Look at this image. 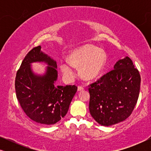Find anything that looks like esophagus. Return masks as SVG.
Returning a JSON list of instances; mask_svg holds the SVG:
<instances>
[{
    "mask_svg": "<svg viewBox=\"0 0 151 151\" xmlns=\"http://www.w3.org/2000/svg\"><path fill=\"white\" fill-rule=\"evenodd\" d=\"M84 89V87L82 86H81V85H79L78 86V91H82V90H83Z\"/></svg>",
    "mask_w": 151,
    "mask_h": 151,
    "instance_id": "obj_1",
    "label": "esophagus"
}]
</instances>
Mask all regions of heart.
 <instances>
[{
    "mask_svg": "<svg viewBox=\"0 0 151 151\" xmlns=\"http://www.w3.org/2000/svg\"><path fill=\"white\" fill-rule=\"evenodd\" d=\"M69 60L70 62L63 61L60 64L63 75L67 79H73L76 76L75 67H79L81 77L88 80L97 77L102 71L106 55L102 49L86 45L74 51Z\"/></svg>",
    "mask_w": 151,
    "mask_h": 151,
    "instance_id": "heart-1",
    "label": "heart"
}]
</instances>
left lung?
I'll return each mask as SVG.
<instances>
[{"mask_svg": "<svg viewBox=\"0 0 151 151\" xmlns=\"http://www.w3.org/2000/svg\"><path fill=\"white\" fill-rule=\"evenodd\" d=\"M140 82L139 72L131 59L119 60L114 69L88 85L91 116L107 127L125 120L137 104Z\"/></svg>", "mask_w": 151, "mask_h": 151, "instance_id": "obj_1", "label": "left lung"}]
</instances>
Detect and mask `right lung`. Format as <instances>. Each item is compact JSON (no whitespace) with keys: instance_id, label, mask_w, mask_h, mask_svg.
I'll return each mask as SVG.
<instances>
[{"instance_id":"obj_1","label":"right lung","mask_w":151,"mask_h":151,"mask_svg":"<svg viewBox=\"0 0 151 151\" xmlns=\"http://www.w3.org/2000/svg\"><path fill=\"white\" fill-rule=\"evenodd\" d=\"M34 61H45L50 66L45 75L32 73L30 64ZM55 68L56 62L38 46L25 55L15 79L16 98L22 110L31 119L46 125L54 124L65 116L78 89L76 85L55 86L58 77Z\"/></svg>"}]
</instances>
